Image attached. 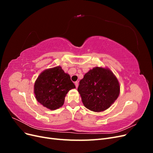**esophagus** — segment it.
Wrapping results in <instances>:
<instances>
[{
	"label": "esophagus",
	"mask_w": 153,
	"mask_h": 153,
	"mask_svg": "<svg viewBox=\"0 0 153 153\" xmlns=\"http://www.w3.org/2000/svg\"><path fill=\"white\" fill-rule=\"evenodd\" d=\"M75 85L76 87L77 88V87H78V82H75Z\"/></svg>",
	"instance_id": "1"
}]
</instances>
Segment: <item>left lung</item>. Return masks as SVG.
<instances>
[{
    "instance_id": "obj_1",
    "label": "left lung",
    "mask_w": 153,
    "mask_h": 153,
    "mask_svg": "<svg viewBox=\"0 0 153 153\" xmlns=\"http://www.w3.org/2000/svg\"><path fill=\"white\" fill-rule=\"evenodd\" d=\"M78 91L85 107L95 112L108 109L117 100L120 85L110 69L95 67L85 74Z\"/></svg>"
}]
</instances>
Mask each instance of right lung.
Segmentation results:
<instances>
[{
    "label": "right lung",
    "mask_w": 153,
    "mask_h": 153,
    "mask_svg": "<svg viewBox=\"0 0 153 153\" xmlns=\"http://www.w3.org/2000/svg\"><path fill=\"white\" fill-rule=\"evenodd\" d=\"M69 75L61 66L45 69L37 78L34 92L37 101L51 110L63 105L69 91L75 89Z\"/></svg>",
    "instance_id": "add662e5"
}]
</instances>
